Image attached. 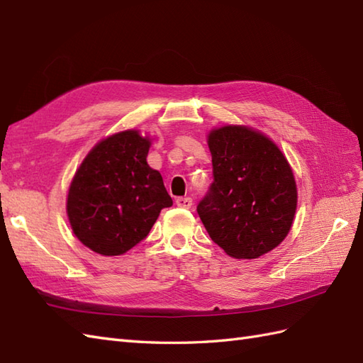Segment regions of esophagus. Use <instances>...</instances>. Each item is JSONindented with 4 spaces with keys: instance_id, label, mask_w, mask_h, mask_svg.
Masks as SVG:
<instances>
[{
    "instance_id": "34e87169",
    "label": "esophagus",
    "mask_w": 363,
    "mask_h": 363,
    "mask_svg": "<svg viewBox=\"0 0 363 363\" xmlns=\"http://www.w3.org/2000/svg\"><path fill=\"white\" fill-rule=\"evenodd\" d=\"M175 205L179 208H184V209H189L192 206V199L189 197H179L175 200Z\"/></svg>"
}]
</instances>
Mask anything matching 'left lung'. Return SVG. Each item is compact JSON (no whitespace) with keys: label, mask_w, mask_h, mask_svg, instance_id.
<instances>
[{"label":"left lung","mask_w":363,"mask_h":363,"mask_svg":"<svg viewBox=\"0 0 363 363\" xmlns=\"http://www.w3.org/2000/svg\"><path fill=\"white\" fill-rule=\"evenodd\" d=\"M212 182L197 212L229 257L259 259L285 240L297 186L284 152L262 132L228 125L208 134Z\"/></svg>","instance_id":"obj_1"}]
</instances>
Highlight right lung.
<instances>
[{"label": "right lung", "instance_id": "obj_1", "mask_svg": "<svg viewBox=\"0 0 363 363\" xmlns=\"http://www.w3.org/2000/svg\"><path fill=\"white\" fill-rule=\"evenodd\" d=\"M151 138L128 129L96 143L79 164L67 192L74 234L101 255H121L151 231L172 206L162 174L147 164Z\"/></svg>", "mask_w": 363, "mask_h": 363}]
</instances>
